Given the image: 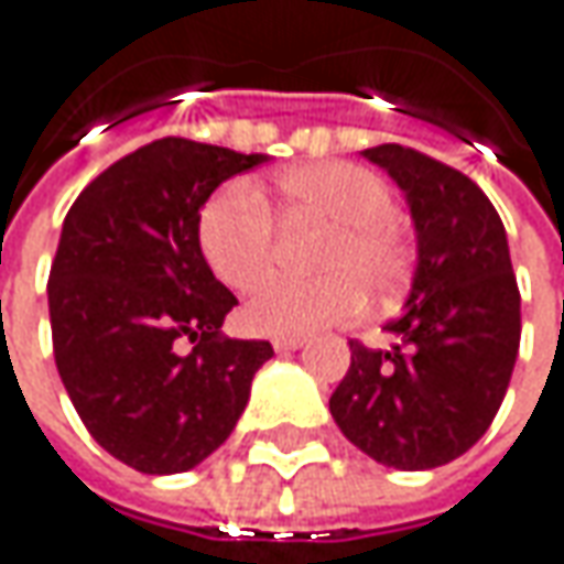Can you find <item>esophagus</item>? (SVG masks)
<instances>
[{"label":"esophagus","instance_id":"esophagus-1","mask_svg":"<svg viewBox=\"0 0 564 564\" xmlns=\"http://www.w3.org/2000/svg\"><path fill=\"white\" fill-rule=\"evenodd\" d=\"M301 346H304V336H275L272 339L275 352H292V349H301Z\"/></svg>","mask_w":564,"mask_h":564}]
</instances>
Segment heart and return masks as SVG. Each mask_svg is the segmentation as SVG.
Masks as SVG:
<instances>
[{
    "instance_id": "b5f03b06",
    "label": "heart",
    "mask_w": 564,
    "mask_h": 564,
    "mask_svg": "<svg viewBox=\"0 0 564 564\" xmlns=\"http://www.w3.org/2000/svg\"><path fill=\"white\" fill-rule=\"evenodd\" d=\"M275 203L289 228L326 225L314 282L275 279L243 307V324L263 336H304L361 314L365 293L397 295L406 282L409 243L397 231L393 189L352 161H321L275 177ZM275 221L250 184L221 186L199 212V250L235 292H250L275 267Z\"/></svg>"
}]
</instances>
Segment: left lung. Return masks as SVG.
<instances>
[{
	"instance_id": "left-lung-1",
	"label": "left lung",
	"mask_w": 564,
	"mask_h": 564,
	"mask_svg": "<svg viewBox=\"0 0 564 564\" xmlns=\"http://www.w3.org/2000/svg\"><path fill=\"white\" fill-rule=\"evenodd\" d=\"M365 158L406 189L419 269L393 349L349 339L352 361L329 397L339 432L393 469L466 454L501 406L521 346V292L489 196L457 167L387 142Z\"/></svg>"
}]
</instances>
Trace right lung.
<instances>
[{"instance_id": "obj_1", "label": "right lung", "mask_w": 564, "mask_h": 564, "mask_svg": "<svg viewBox=\"0 0 564 564\" xmlns=\"http://www.w3.org/2000/svg\"><path fill=\"white\" fill-rule=\"evenodd\" d=\"M260 161L167 135L100 171L63 221L46 282L53 358L85 429L139 473L203 464L272 358L263 339L221 333L238 297L199 250L212 189Z\"/></svg>"}]
</instances>
